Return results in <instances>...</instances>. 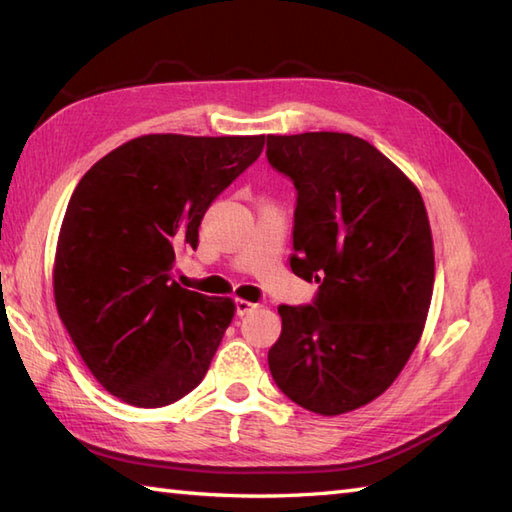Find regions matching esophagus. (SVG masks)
<instances>
[{
	"label": "esophagus",
	"instance_id": "1",
	"mask_svg": "<svg viewBox=\"0 0 512 512\" xmlns=\"http://www.w3.org/2000/svg\"><path fill=\"white\" fill-rule=\"evenodd\" d=\"M255 308H257V303H250V301H246V299H235V312H237V317H244V314L253 312Z\"/></svg>",
	"mask_w": 512,
	"mask_h": 512
}]
</instances>
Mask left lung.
Returning <instances> with one entry per match:
<instances>
[{
	"mask_svg": "<svg viewBox=\"0 0 512 512\" xmlns=\"http://www.w3.org/2000/svg\"><path fill=\"white\" fill-rule=\"evenodd\" d=\"M266 156L297 189L292 273L319 284L310 306H279L268 367L299 407L339 416L383 394L420 341L436 277L427 209L352 134L268 136Z\"/></svg>",
	"mask_w": 512,
	"mask_h": 512,
	"instance_id": "1",
	"label": "left lung"
}]
</instances>
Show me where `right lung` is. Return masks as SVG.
<instances>
[{
	"instance_id": "1",
	"label": "right lung",
	"mask_w": 512,
	"mask_h": 512,
	"mask_svg": "<svg viewBox=\"0 0 512 512\" xmlns=\"http://www.w3.org/2000/svg\"><path fill=\"white\" fill-rule=\"evenodd\" d=\"M264 143L149 134L76 184L54 255V303L92 376L127 405L165 407L202 383L235 303L182 288L173 266Z\"/></svg>"
}]
</instances>
